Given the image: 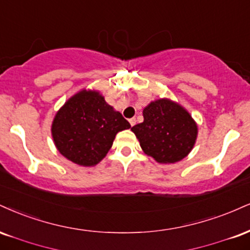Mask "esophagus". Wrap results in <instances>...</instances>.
Listing matches in <instances>:
<instances>
[{
	"instance_id": "34e87169",
	"label": "esophagus",
	"mask_w": 250,
	"mask_h": 250,
	"mask_svg": "<svg viewBox=\"0 0 250 250\" xmlns=\"http://www.w3.org/2000/svg\"><path fill=\"white\" fill-rule=\"evenodd\" d=\"M129 123H130L131 127H134L135 123H136V119H135V117H131V119H129Z\"/></svg>"
}]
</instances>
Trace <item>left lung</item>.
I'll list each match as a JSON object with an SVG mask.
<instances>
[{"label": "left lung", "instance_id": "8db88e82", "mask_svg": "<svg viewBox=\"0 0 250 250\" xmlns=\"http://www.w3.org/2000/svg\"><path fill=\"white\" fill-rule=\"evenodd\" d=\"M144 121L131 128L144 154L158 163L182 161L193 149L197 123L184 107L169 99L150 102L143 109Z\"/></svg>", "mask_w": 250, "mask_h": 250}]
</instances>
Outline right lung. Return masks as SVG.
<instances>
[{
    "instance_id": "add662e5",
    "label": "right lung",
    "mask_w": 250,
    "mask_h": 250,
    "mask_svg": "<svg viewBox=\"0 0 250 250\" xmlns=\"http://www.w3.org/2000/svg\"><path fill=\"white\" fill-rule=\"evenodd\" d=\"M129 128L100 92L83 89L57 112L51 133L58 151L68 161L94 167L112 148L116 134Z\"/></svg>"
}]
</instances>
